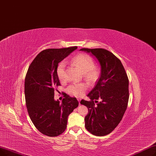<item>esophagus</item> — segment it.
I'll use <instances>...</instances> for the list:
<instances>
[{
	"label": "esophagus",
	"instance_id": "1",
	"mask_svg": "<svg viewBox=\"0 0 156 156\" xmlns=\"http://www.w3.org/2000/svg\"><path fill=\"white\" fill-rule=\"evenodd\" d=\"M77 100H78V101H79V104L80 105V100H81V99H80V98H77Z\"/></svg>",
	"mask_w": 156,
	"mask_h": 156
}]
</instances>
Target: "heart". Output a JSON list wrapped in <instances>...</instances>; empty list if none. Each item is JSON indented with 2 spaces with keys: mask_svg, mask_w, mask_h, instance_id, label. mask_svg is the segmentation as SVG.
Segmentation results:
<instances>
[{
  "mask_svg": "<svg viewBox=\"0 0 156 156\" xmlns=\"http://www.w3.org/2000/svg\"><path fill=\"white\" fill-rule=\"evenodd\" d=\"M72 63L84 73V77L87 82L93 83L97 79L98 72L97 69L93 67L94 61L90 56L86 54L78 55L72 59ZM56 72L59 79L61 80L65 79V62H62L58 64ZM87 88V86L84 83L72 84L68 87L67 91L69 94L79 97L84 94Z\"/></svg>",
  "mask_w": 156,
  "mask_h": 156,
  "instance_id": "heart-1",
  "label": "heart"
}]
</instances>
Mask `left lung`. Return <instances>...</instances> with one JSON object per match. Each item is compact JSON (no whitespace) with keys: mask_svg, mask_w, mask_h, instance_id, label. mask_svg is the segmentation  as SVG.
<instances>
[{"mask_svg":"<svg viewBox=\"0 0 156 156\" xmlns=\"http://www.w3.org/2000/svg\"><path fill=\"white\" fill-rule=\"evenodd\" d=\"M80 50L94 56L101 66L100 78L87 94L91 100L80 101L88 108L85 127L94 135L105 136L117 126L127 108L128 77L119 59L109 51L101 48ZM98 99L101 101L98 102Z\"/></svg>","mask_w":156,"mask_h":156,"instance_id":"left-lung-1","label":"left lung"}]
</instances>
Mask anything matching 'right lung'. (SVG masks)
Wrapping results in <instances>:
<instances>
[{
    "mask_svg": "<svg viewBox=\"0 0 156 156\" xmlns=\"http://www.w3.org/2000/svg\"><path fill=\"white\" fill-rule=\"evenodd\" d=\"M76 49L73 46L43 50L27 73L25 95L28 115L35 128L48 136L65 131L69 115L79 105L76 98L66 94L62 103L54 99L55 87L61 85L56 72L58 63Z\"/></svg>",
    "mask_w": 156,
    "mask_h": 156,
    "instance_id": "obj_1",
    "label": "right lung"
}]
</instances>
